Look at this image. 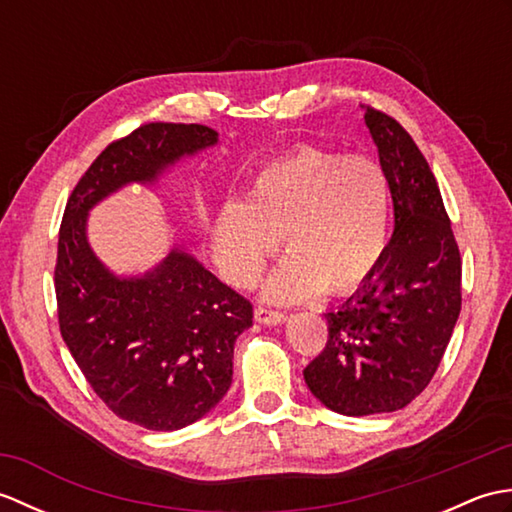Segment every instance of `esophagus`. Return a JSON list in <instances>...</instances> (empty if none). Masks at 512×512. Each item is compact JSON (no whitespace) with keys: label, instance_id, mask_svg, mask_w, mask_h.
I'll use <instances>...</instances> for the list:
<instances>
[{"label":"esophagus","instance_id":"1","mask_svg":"<svg viewBox=\"0 0 512 512\" xmlns=\"http://www.w3.org/2000/svg\"><path fill=\"white\" fill-rule=\"evenodd\" d=\"M255 321L262 323V325H279L286 321V314L273 310V308H264V306H257L255 308Z\"/></svg>","mask_w":512,"mask_h":512}]
</instances>
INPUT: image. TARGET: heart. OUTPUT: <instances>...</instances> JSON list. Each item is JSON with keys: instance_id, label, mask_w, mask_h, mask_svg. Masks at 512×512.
Here are the masks:
<instances>
[{"instance_id": "b5f03b06", "label": "heart", "mask_w": 512, "mask_h": 512, "mask_svg": "<svg viewBox=\"0 0 512 512\" xmlns=\"http://www.w3.org/2000/svg\"><path fill=\"white\" fill-rule=\"evenodd\" d=\"M389 224L391 184L378 160L299 147L257 173L244 204L217 213L211 244L220 275L250 288L281 237L288 255L266 279L264 299L292 303L363 286L383 262Z\"/></svg>"}]
</instances>
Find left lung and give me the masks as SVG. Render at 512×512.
I'll return each instance as SVG.
<instances>
[{
	"mask_svg": "<svg viewBox=\"0 0 512 512\" xmlns=\"http://www.w3.org/2000/svg\"><path fill=\"white\" fill-rule=\"evenodd\" d=\"M394 200V235L376 273L325 312L328 343L306 385L343 416L407 407L431 383L462 308V259L429 162L394 118L363 107Z\"/></svg>",
	"mask_w": 512,
	"mask_h": 512,
	"instance_id": "1",
	"label": "left lung"
}]
</instances>
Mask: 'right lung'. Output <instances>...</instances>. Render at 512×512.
Returning <instances> with one entry per match:
<instances>
[{
    "mask_svg": "<svg viewBox=\"0 0 512 512\" xmlns=\"http://www.w3.org/2000/svg\"><path fill=\"white\" fill-rule=\"evenodd\" d=\"M215 143L206 125H140L101 151L65 204L54 266L61 336L96 396L151 431L187 427L224 398L253 306L178 246L149 273L116 277L88 242V213Z\"/></svg>",
    "mask_w": 512,
    "mask_h": 512,
    "instance_id": "obj_1",
    "label": "right lung"
}]
</instances>
